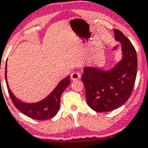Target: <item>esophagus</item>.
I'll return each instance as SVG.
<instances>
[{"instance_id": "1", "label": "esophagus", "mask_w": 148, "mask_h": 148, "mask_svg": "<svg viewBox=\"0 0 148 148\" xmlns=\"http://www.w3.org/2000/svg\"><path fill=\"white\" fill-rule=\"evenodd\" d=\"M80 78H81V75H80V74L78 72H73L72 74H71V80H73V81L79 79Z\"/></svg>"}]
</instances>
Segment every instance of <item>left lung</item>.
I'll list each match as a JSON object with an SVG mask.
<instances>
[{
	"label": "left lung",
	"instance_id": "1",
	"mask_svg": "<svg viewBox=\"0 0 148 148\" xmlns=\"http://www.w3.org/2000/svg\"><path fill=\"white\" fill-rule=\"evenodd\" d=\"M114 39L121 44L122 58L110 69L86 66L82 80L89 107L97 112H110L127 101L133 90L137 71V57L131 41L114 29Z\"/></svg>",
	"mask_w": 148,
	"mask_h": 148
}]
</instances>
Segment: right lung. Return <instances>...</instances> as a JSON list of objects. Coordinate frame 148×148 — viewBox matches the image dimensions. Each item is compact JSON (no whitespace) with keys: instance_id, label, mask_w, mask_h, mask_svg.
<instances>
[{"instance_id":"obj_1","label":"right lung","mask_w":148,"mask_h":148,"mask_svg":"<svg viewBox=\"0 0 148 148\" xmlns=\"http://www.w3.org/2000/svg\"><path fill=\"white\" fill-rule=\"evenodd\" d=\"M5 78L9 96L16 108L29 118L38 121L50 119L57 114L60 108V96L71 82L70 76H68L58 84L46 98L35 103H27L16 98L9 88L7 81V61L5 63Z\"/></svg>"}]
</instances>
